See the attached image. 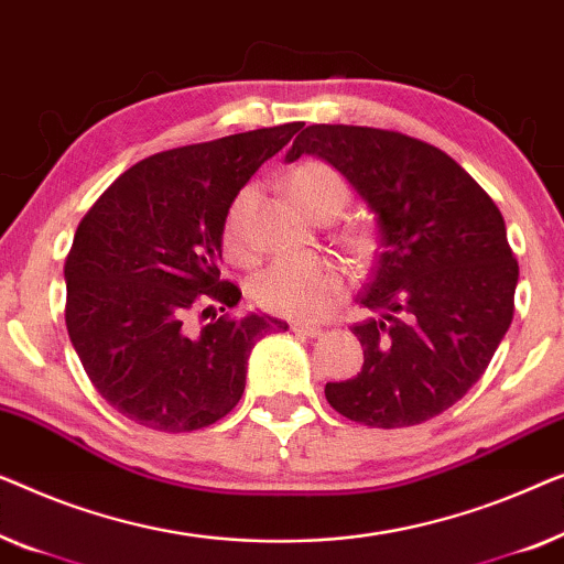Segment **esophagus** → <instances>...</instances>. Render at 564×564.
<instances>
[{
  "label": "esophagus",
  "mask_w": 564,
  "mask_h": 564,
  "mask_svg": "<svg viewBox=\"0 0 564 564\" xmlns=\"http://www.w3.org/2000/svg\"><path fill=\"white\" fill-rule=\"evenodd\" d=\"M291 329L296 332V335H306V337H319L322 335V327H316V324H304V322H293Z\"/></svg>",
  "instance_id": "1"
}]
</instances>
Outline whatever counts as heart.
<instances>
[{"label": "heart", "mask_w": 564, "mask_h": 564, "mask_svg": "<svg viewBox=\"0 0 564 564\" xmlns=\"http://www.w3.org/2000/svg\"><path fill=\"white\" fill-rule=\"evenodd\" d=\"M291 199L312 219L337 217L350 199V186L327 163L306 161L289 173ZM252 202V188H242L229 206L225 221V250L237 263H250L252 250L245 237V214ZM350 279L347 268L335 258H285L275 260L252 283V296L265 312L293 316V319H319L343 301Z\"/></svg>", "instance_id": "1"}]
</instances>
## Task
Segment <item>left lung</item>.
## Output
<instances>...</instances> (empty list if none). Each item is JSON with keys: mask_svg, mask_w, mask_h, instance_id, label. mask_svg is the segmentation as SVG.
Wrapping results in <instances>:
<instances>
[{"mask_svg": "<svg viewBox=\"0 0 564 564\" xmlns=\"http://www.w3.org/2000/svg\"><path fill=\"white\" fill-rule=\"evenodd\" d=\"M316 155L376 214L378 256L352 324L362 370L324 395L365 426L440 416L486 372L513 319L519 263L494 199L463 165L409 134L308 124L285 161Z\"/></svg>", "mask_w": 564, "mask_h": 564, "instance_id": "left-lung-1", "label": "left lung"}]
</instances>
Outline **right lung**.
I'll list each match as a JSON object with an SVG mask.
<instances>
[{
  "label": "right lung",
  "instance_id": "1",
  "mask_svg": "<svg viewBox=\"0 0 564 564\" xmlns=\"http://www.w3.org/2000/svg\"><path fill=\"white\" fill-rule=\"evenodd\" d=\"M301 130L289 122L150 155L86 212L66 258V327L109 406L158 432L204 430L237 406L260 337L289 324L217 316L240 289L219 279L235 196ZM203 308L213 322L187 324Z\"/></svg>",
  "mask_w": 564,
  "mask_h": 564
}]
</instances>
